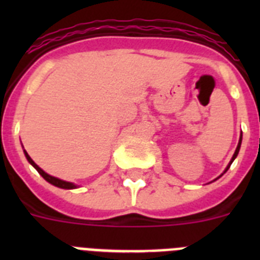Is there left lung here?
I'll return each instance as SVG.
<instances>
[{
	"label": "left lung",
	"mask_w": 260,
	"mask_h": 260,
	"mask_svg": "<svg viewBox=\"0 0 260 260\" xmlns=\"http://www.w3.org/2000/svg\"><path fill=\"white\" fill-rule=\"evenodd\" d=\"M241 142H242V133H241V137H240V142H238V146H237V148H236V152H234L233 157H232L231 162H229V164H228V167H226V169H225V171H224V173H225V172H226V171H228V169H229V167H231V165H232V162H233V161H234V158L237 157L238 152H240V148H241Z\"/></svg>",
	"instance_id": "1"
}]
</instances>
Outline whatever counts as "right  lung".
I'll return each mask as SVG.
<instances>
[{
    "mask_svg": "<svg viewBox=\"0 0 260 260\" xmlns=\"http://www.w3.org/2000/svg\"><path fill=\"white\" fill-rule=\"evenodd\" d=\"M24 155H26V157H27V160H28L29 164H31L32 167L35 168L36 171H38L39 173H40L41 176H43V178H44L45 181H48V182H49V183H52V185L57 186V187H61V189H75V187H78V186L74 185V183L66 182V181H62V180H59V178H56V177L49 176V174L45 173V172L43 171V169H41V168L39 167V165L35 164V161H34V160H32V158L29 157V155L26 152V151H24Z\"/></svg>",
    "mask_w": 260,
    "mask_h": 260,
    "instance_id": "right-lung-1",
    "label": "right lung"
}]
</instances>
